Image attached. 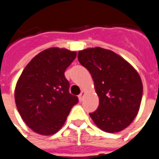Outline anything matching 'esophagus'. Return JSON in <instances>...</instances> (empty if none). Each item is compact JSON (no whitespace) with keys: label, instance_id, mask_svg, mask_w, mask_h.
Here are the masks:
<instances>
[{"label":"esophagus","instance_id":"1","mask_svg":"<svg viewBox=\"0 0 159 159\" xmlns=\"http://www.w3.org/2000/svg\"><path fill=\"white\" fill-rule=\"evenodd\" d=\"M85 94H86V92H85V91H82L81 93H80V94L79 95V99H80V101H82V100L84 99Z\"/></svg>","mask_w":159,"mask_h":159}]
</instances>
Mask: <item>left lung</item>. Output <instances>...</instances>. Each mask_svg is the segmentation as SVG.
Instances as JSON below:
<instances>
[{"mask_svg":"<svg viewBox=\"0 0 159 159\" xmlns=\"http://www.w3.org/2000/svg\"><path fill=\"white\" fill-rule=\"evenodd\" d=\"M78 60L90 72L98 94V109L90 113L95 125L110 133L126 128L136 118L143 84L134 67L119 54L101 48L84 49Z\"/></svg>","mask_w":159,"mask_h":159,"instance_id":"left-lung-1","label":"left lung"}]
</instances>
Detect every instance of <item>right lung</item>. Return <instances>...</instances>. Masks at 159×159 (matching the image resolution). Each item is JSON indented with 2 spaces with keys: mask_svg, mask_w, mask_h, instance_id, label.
Masks as SVG:
<instances>
[{
  "mask_svg": "<svg viewBox=\"0 0 159 159\" xmlns=\"http://www.w3.org/2000/svg\"><path fill=\"white\" fill-rule=\"evenodd\" d=\"M75 57L76 52L65 48H48L34 57L20 74L15 86V104L23 121L34 132L54 134L79 101L69 93L64 75Z\"/></svg>",
  "mask_w": 159,
  "mask_h": 159,
  "instance_id": "1",
  "label": "right lung"
}]
</instances>
